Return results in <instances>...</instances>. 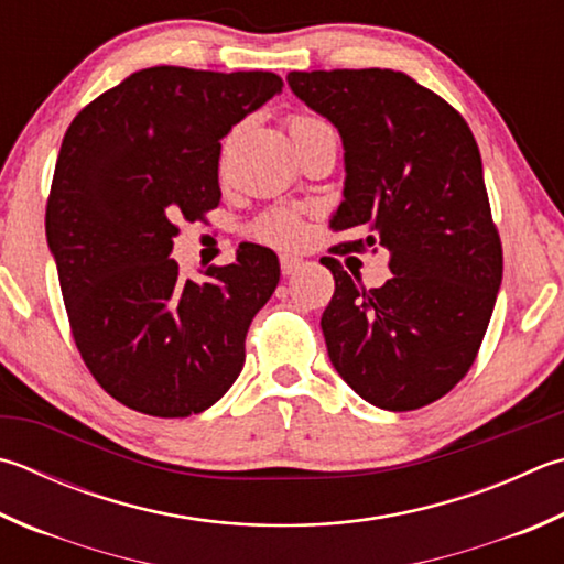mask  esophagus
<instances>
[{
  "label": "esophagus",
  "mask_w": 564,
  "mask_h": 564,
  "mask_svg": "<svg viewBox=\"0 0 564 564\" xmlns=\"http://www.w3.org/2000/svg\"><path fill=\"white\" fill-rule=\"evenodd\" d=\"M301 269H303V259H299V256H289V253L281 256L283 275H293L295 271H301Z\"/></svg>",
  "instance_id": "34e87169"
}]
</instances>
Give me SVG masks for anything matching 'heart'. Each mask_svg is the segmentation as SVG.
<instances>
[{
	"mask_svg": "<svg viewBox=\"0 0 564 564\" xmlns=\"http://www.w3.org/2000/svg\"><path fill=\"white\" fill-rule=\"evenodd\" d=\"M315 130H330V126L323 120L305 118V116L291 120V132H315ZM256 234H259L263 241L275 243V247H291V243L301 239V224L299 219H293L291 214L275 212V214H269L265 219H261Z\"/></svg>",
	"mask_w": 564,
	"mask_h": 564,
	"instance_id": "b5f03b06",
	"label": "heart"
}]
</instances>
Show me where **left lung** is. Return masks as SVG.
I'll return each mask as SVG.
<instances>
[{"instance_id":"obj_1","label":"left lung","mask_w":564,"mask_h":564,"mask_svg":"<svg viewBox=\"0 0 564 564\" xmlns=\"http://www.w3.org/2000/svg\"><path fill=\"white\" fill-rule=\"evenodd\" d=\"M289 86L340 132L343 204L335 231L362 229L392 259L365 291L335 259L321 317L337 375L365 402L412 412L442 399L474 365L503 279L484 165L466 120L402 70H291Z\"/></svg>"}]
</instances>
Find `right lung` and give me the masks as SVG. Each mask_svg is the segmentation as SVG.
Returning <instances> with one entry per match:
<instances>
[{"label":"right lung","mask_w":564,"mask_h":564,"mask_svg":"<svg viewBox=\"0 0 564 564\" xmlns=\"http://www.w3.org/2000/svg\"><path fill=\"white\" fill-rule=\"evenodd\" d=\"M283 80L152 66L70 122L46 204V241L80 357L110 397L180 419L229 392L247 330L281 279L279 256L243 241L204 281L170 259L175 219L221 199V138Z\"/></svg>","instance_id":"obj_1"}]
</instances>
